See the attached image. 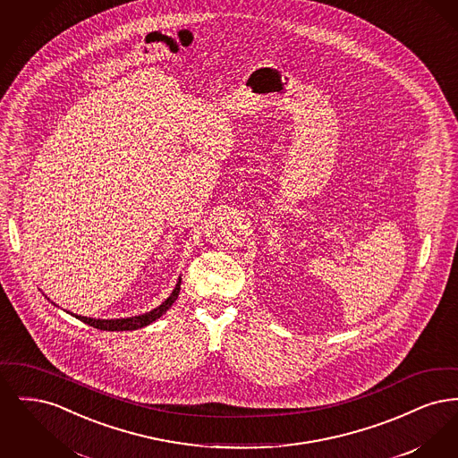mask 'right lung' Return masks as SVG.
<instances>
[{
    "instance_id": "1",
    "label": "right lung",
    "mask_w": 458,
    "mask_h": 458,
    "mask_svg": "<svg viewBox=\"0 0 458 458\" xmlns=\"http://www.w3.org/2000/svg\"><path fill=\"white\" fill-rule=\"evenodd\" d=\"M180 284H182V278H178V284H174V292L170 293V297L163 302L161 305H157L153 310L146 312V314H140V316H131V318H122V319H94V318H86V316H77V314H72L75 316L77 319H81L82 323H86L89 327H98V329H103V331H131V329H139V327H148L154 323L157 318H161L172 305H174L178 293H180Z\"/></svg>"
}]
</instances>
